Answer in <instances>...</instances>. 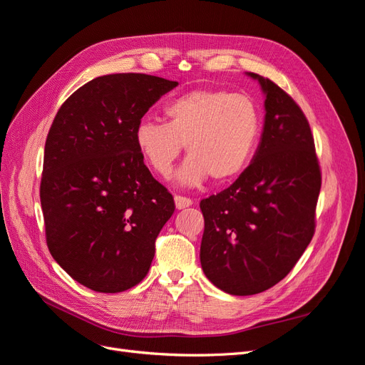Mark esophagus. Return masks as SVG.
<instances>
[{
	"label": "esophagus",
	"instance_id": "34e87169",
	"mask_svg": "<svg viewBox=\"0 0 365 365\" xmlns=\"http://www.w3.org/2000/svg\"><path fill=\"white\" fill-rule=\"evenodd\" d=\"M193 204V201L190 200V197H185V196H181V195H175V207L178 210H182L185 207H190Z\"/></svg>",
	"mask_w": 365,
	"mask_h": 365
}]
</instances>
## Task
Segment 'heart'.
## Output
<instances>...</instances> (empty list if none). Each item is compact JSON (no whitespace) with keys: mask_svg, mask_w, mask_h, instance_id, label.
Listing matches in <instances>:
<instances>
[{"mask_svg":"<svg viewBox=\"0 0 365 365\" xmlns=\"http://www.w3.org/2000/svg\"><path fill=\"white\" fill-rule=\"evenodd\" d=\"M168 123L141 120L135 145L150 165L164 176L181 155L187 158L173 175L185 187H200L210 176L216 182L235 180L257 150L262 115L252 98L225 90H195L165 106Z\"/></svg>","mask_w":365,"mask_h":365,"instance_id":"obj_1","label":"heart"}]
</instances>
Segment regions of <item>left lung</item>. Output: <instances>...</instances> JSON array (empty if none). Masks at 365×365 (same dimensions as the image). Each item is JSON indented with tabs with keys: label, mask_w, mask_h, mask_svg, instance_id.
Returning <instances> with one entry per match:
<instances>
[{
	"label": "left lung",
	"mask_w": 365,
	"mask_h": 365,
	"mask_svg": "<svg viewBox=\"0 0 365 365\" xmlns=\"http://www.w3.org/2000/svg\"><path fill=\"white\" fill-rule=\"evenodd\" d=\"M264 96L260 143L228 189L202 200L201 267L231 295L267 291L289 274L311 244L322 173L307 120L269 79L247 73Z\"/></svg>",
	"instance_id": "left-lung-1"
}]
</instances>
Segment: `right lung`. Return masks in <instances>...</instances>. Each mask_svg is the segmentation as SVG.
Returning <instances> with one entry per match:
<instances>
[{"label":"right lung","instance_id":"1","mask_svg":"<svg viewBox=\"0 0 365 365\" xmlns=\"http://www.w3.org/2000/svg\"><path fill=\"white\" fill-rule=\"evenodd\" d=\"M178 86L163 77H96L63 102L43 150L41 207L53 259L96 292L130 289L146 277L173 197L153 178L135 129Z\"/></svg>","mask_w":365,"mask_h":365}]
</instances>
